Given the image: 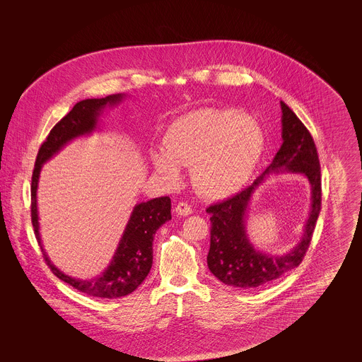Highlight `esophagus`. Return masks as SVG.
I'll list each match as a JSON object with an SVG mask.
<instances>
[{
    "label": "esophagus",
    "instance_id": "esophagus-1",
    "mask_svg": "<svg viewBox=\"0 0 362 362\" xmlns=\"http://www.w3.org/2000/svg\"><path fill=\"white\" fill-rule=\"evenodd\" d=\"M175 213L177 214V216H189L191 213H192V209L189 206V204H186V202H179L176 207H175Z\"/></svg>",
    "mask_w": 362,
    "mask_h": 362
}]
</instances>
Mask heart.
Here are the masks:
<instances>
[{"label":"heart","mask_w":362,"mask_h":362,"mask_svg":"<svg viewBox=\"0 0 362 362\" xmlns=\"http://www.w3.org/2000/svg\"><path fill=\"white\" fill-rule=\"evenodd\" d=\"M164 151H153L156 171L170 182L179 167H191V182L206 198L239 192L258 165L264 136L258 124L230 110L201 108L173 121L164 134Z\"/></svg>","instance_id":"heart-1"}]
</instances>
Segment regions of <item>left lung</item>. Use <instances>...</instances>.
<instances>
[{"label":"left lung","instance_id":"left-lung-1","mask_svg":"<svg viewBox=\"0 0 362 362\" xmlns=\"http://www.w3.org/2000/svg\"><path fill=\"white\" fill-rule=\"evenodd\" d=\"M279 104L282 145L272 164L250 187L224 202L207 207V213L211 214L207 266L211 274L228 286L257 289L296 269L310 247L320 213V164L313 138L289 105L282 100ZM279 173H301L308 177L311 187L310 214L300 240L293 249L282 255H269L250 243L245 220L249 202L258 186L270 174Z\"/></svg>","mask_w":362,"mask_h":362}]
</instances>
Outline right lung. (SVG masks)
<instances>
[{"mask_svg": "<svg viewBox=\"0 0 362 362\" xmlns=\"http://www.w3.org/2000/svg\"><path fill=\"white\" fill-rule=\"evenodd\" d=\"M126 98L124 93L102 99H86L74 104L69 114L58 122L42 144L35 163L31 185V217L35 235L52 273L80 292L100 298H118L134 292L148 276L153 263V238L156 230L171 220L170 197L155 198L133 207L121 240L108 266L93 278H76L59 270L49 258L40 238L37 213V185L43 164L58 155L73 139L86 137L99 130L104 108L114 107Z\"/></svg>", "mask_w": 362, "mask_h": 362, "instance_id": "1", "label": "right lung"}]
</instances>
